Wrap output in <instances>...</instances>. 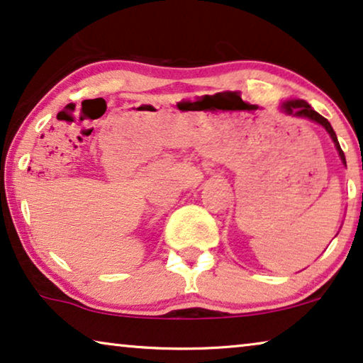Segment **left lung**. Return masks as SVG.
<instances>
[{
  "instance_id": "1",
  "label": "left lung",
  "mask_w": 363,
  "mask_h": 363,
  "mask_svg": "<svg viewBox=\"0 0 363 363\" xmlns=\"http://www.w3.org/2000/svg\"><path fill=\"white\" fill-rule=\"evenodd\" d=\"M282 111L285 113H289V116H294V117H305V118H310V121L320 123L324 128H326V132L329 133V137L333 138L334 145H336V150L340 156V161L345 164V156H344V151L340 150V145L337 142V137H336V132H334L331 123L328 122V118H324L323 116H320L316 111L311 109V106L308 104V102L301 101V99H294V101H286L282 104Z\"/></svg>"
}]
</instances>
